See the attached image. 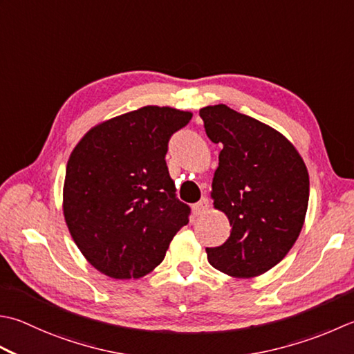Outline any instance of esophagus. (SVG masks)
I'll use <instances>...</instances> for the list:
<instances>
[{
  "mask_svg": "<svg viewBox=\"0 0 354 354\" xmlns=\"http://www.w3.org/2000/svg\"><path fill=\"white\" fill-rule=\"evenodd\" d=\"M209 207H210L209 199H207V198H201L199 203L193 204L192 209H193V213H195L196 216H201V214H204L207 210H209Z\"/></svg>",
  "mask_w": 354,
  "mask_h": 354,
  "instance_id": "34e87169",
  "label": "esophagus"
}]
</instances>
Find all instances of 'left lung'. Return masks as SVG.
Wrapping results in <instances>:
<instances>
[{
  "instance_id": "1",
  "label": "left lung",
  "mask_w": 354,
  "mask_h": 354,
  "mask_svg": "<svg viewBox=\"0 0 354 354\" xmlns=\"http://www.w3.org/2000/svg\"><path fill=\"white\" fill-rule=\"evenodd\" d=\"M205 133L221 144L212 183L214 209L227 214L230 236L207 247L210 264L233 278H254L286 258L302 230L310 181L286 136L225 104L199 110Z\"/></svg>"
}]
</instances>
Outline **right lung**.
Wrapping results in <instances>:
<instances>
[{
  "label": "right lung",
  "instance_id": "obj_1",
  "mask_svg": "<svg viewBox=\"0 0 354 354\" xmlns=\"http://www.w3.org/2000/svg\"><path fill=\"white\" fill-rule=\"evenodd\" d=\"M190 112L145 106L90 129L66 169L62 210L75 244L101 273L142 278L189 224L165 153Z\"/></svg>",
  "mask_w": 354,
  "mask_h": 354
}]
</instances>
